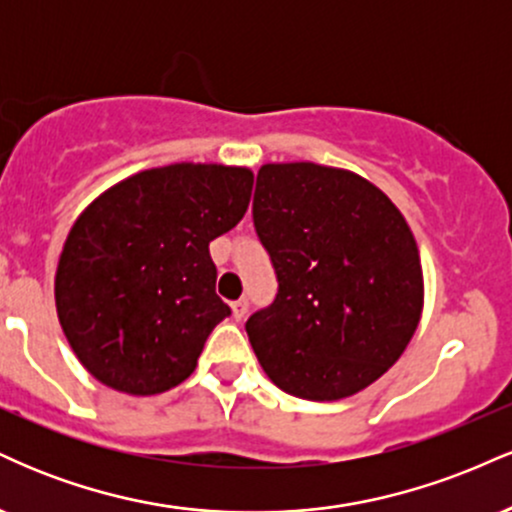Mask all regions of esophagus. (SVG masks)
I'll return each mask as SVG.
<instances>
[{
  "label": "esophagus",
  "instance_id": "34e87169",
  "mask_svg": "<svg viewBox=\"0 0 512 512\" xmlns=\"http://www.w3.org/2000/svg\"><path fill=\"white\" fill-rule=\"evenodd\" d=\"M248 308H250V303L245 301V298H240V301H233V303H231L233 317H236V320H243V317L248 315Z\"/></svg>",
  "mask_w": 512,
  "mask_h": 512
}]
</instances>
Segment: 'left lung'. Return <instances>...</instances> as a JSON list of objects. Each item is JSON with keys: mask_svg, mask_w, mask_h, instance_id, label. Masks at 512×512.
I'll list each match as a JSON object with an SVG mask.
<instances>
[{"mask_svg": "<svg viewBox=\"0 0 512 512\" xmlns=\"http://www.w3.org/2000/svg\"><path fill=\"white\" fill-rule=\"evenodd\" d=\"M252 221L279 281L245 322L276 387L313 402L361 392L414 337L424 272L414 233L383 190L344 168L267 163Z\"/></svg>", "mask_w": 512, "mask_h": 512, "instance_id": "obj_1", "label": "left lung"}]
</instances>
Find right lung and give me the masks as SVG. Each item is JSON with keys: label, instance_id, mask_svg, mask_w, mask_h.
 Wrapping results in <instances>:
<instances>
[{"label": "right lung", "instance_id": "add662e5", "mask_svg": "<svg viewBox=\"0 0 512 512\" xmlns=\"http://www.w3.org/2000/svg\"><path fill=\"white\" fill-rule=\"evenodd\" d=\"M252 182L250 168L173 163L129 175L81 211L57 264L55 305L93 378L137 397L190 378L231 315L209 243L243 219Z\"/></svg>", "mask_w": 512, "mask_h": 512}]
</instances>
